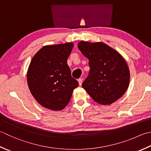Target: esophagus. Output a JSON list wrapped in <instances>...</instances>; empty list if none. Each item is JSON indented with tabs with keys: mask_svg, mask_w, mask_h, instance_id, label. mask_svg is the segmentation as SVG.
<instances>
[{
	"mask_svg": "<svg viewBox=\"0 0 151 151\" xmlns=\"http://www.w3.org/2000/svg\"><path fill=\"white\" fill-rule=\"evenodd\" d=\"M78 84L80 86L82 85V78H79L78 80Z\"/></svg>",
	"mask_w": 151,
	"mask_h": 151,
	"instance_id": "34e87169",
	"label": "esophagus"
}]
</instances>
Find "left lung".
Here are the masks:
<instances>
[{
	"label": "left lung",
	"mask_w": 151,
	"mask_h": 151,
	"mask_svg": "<svg viewBox=\"0 0 151 151\" xmlns=\"http://www.w3.org/2000/svg\"><path fill=\"white\" fill-rule=\"evenodd\" d=\"M78 47L89 60V75L82 86L91 98L107 105L122 97L129 82V70L122 56L103 42L81 41Z\"/></svg>",
	"instance_id": "obj_1"
}]
</instances>
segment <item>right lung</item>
Segmentation results:
<instances>
[{"mask_svg": "<svg viewBox=\"0 0 151 151\" xmlns=\"http://www.w3.org/2000/svg\"><path fill=\"white\" fill-rule=\"evenodd\" d=\"M73 46L72 42L45 46L32 59L27 75L28 86L44 107L52 111L63 109L78 86L67 63Z\"/></svg>", "mask_w": 151, "mask_h": 151, "instance_id": "1", "label": "right lung"}]
</instances>
